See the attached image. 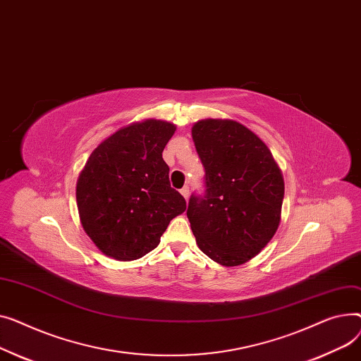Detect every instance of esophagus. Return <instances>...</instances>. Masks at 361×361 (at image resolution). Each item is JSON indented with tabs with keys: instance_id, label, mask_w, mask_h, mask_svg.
<instances>
[{
	"instance_id": "esophagus-1",
	"label": "esophagus",
	"mask_w": 361,
	"mask_h": 361,
	"mask_svg": "<svg viewBox=\"0 0 361 361\" xmlns=\"http://www.w3.org/2000/svg\"><path fill=\"white\" fill-rule=\"evenodd\" d=\"M180 194L183 195L185 200H188V197H189V188H188V186H183V188L180 189Z\"/></svg>"
}]
</instances>
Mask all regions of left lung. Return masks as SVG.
I'll return each instance as SVG.
<instances>
[{"label": "left lung", "mask_w": 361, "mask_h": 361, "mask_svg": "<svg viewBox=\"0 0 361 361\" xmlns=\"http://www.w3.org/2000/svg\"><path fill=\"white\" fill-rule=\"evenodd\" d=\"M192 140L205 169V192L190 195L186 211L197 245L224 267L242 265L279 228L281 171L265 142L236 121H198Z\"/></svg>", "instance_id": "1"}]
</instances>
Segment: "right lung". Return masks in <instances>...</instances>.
<instances>
[{"label": "right lung", "mask_w": 361, "mask_h": 361, "mask_svg": "<svg viewBox=\"0 0 361 361\" xmlns=\"http://www.w3.org/2000/svg\"><path fill=\"white\" fill-rule=\"evenodd\" d=\"M175 131L166 121L131 123L90 154L75 197L82 228L104 255L118 261L142 258L157 247L171 220L186 209L161 157Z\"/></svg>", "instance_id": "add662e5"}]
</instances>
